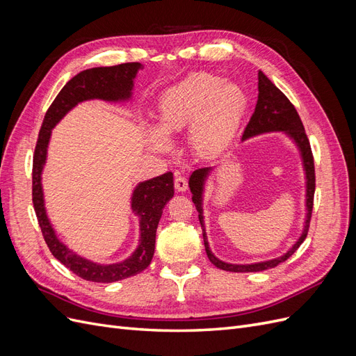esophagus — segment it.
<instances>
[{
    "instance_id": "34e87169",
    "label": "esophagus",
    "mask_w": 356,
    "mask_h": 356,
    "mask_svg": "<svg viewBox=\"0 0 356 356\" xmlns=\"http://www.w3.org/2000/svg\"><path fill=\"white\" fill-rule=\"evenodd\" d=\"M174 186H175V190L179 191V193H184V191H187V188H188L187 179H186L184 177H181V175H177V177H175Z\"/></svg>"
}]
</instances>
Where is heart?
<instances>
[{
	"label": "heart",
	"instance_id": "obj_1",
	"mask_svg": "<svg viewBox=\"0 0 356 356\" xmlns=\"http://www.w3.org/2000/svg\"><path fill=\"white\" fill-rule=\"evenodd\" d=\"M246 102L241 86L211 72L191 74L161 95L159 129H147L148 144L157 152H169L168 136L190 126L188 138L197 153H218L238 132Z\"/></svg>",
	"mask_w": 356,
	"mask_h": 356
}]
</instances>
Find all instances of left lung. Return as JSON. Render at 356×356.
I'll return each mask as SVG.
<instances>
[{
	"instance_id": "obj_1",
	"label": "left lung",
	"mask_w": 356,
	"mask_h": 356,
	"mask_svg": "<svg viewBox=\"0 0 356 356\" xmlns=\"http://www.w3.org/2000/svg\"><path fill=\"white\" fill-rule=\"evenodd\" d=\"M270 132H284L291 141L296 144V147L300 152L301 161H303V170H305V178H306V220L303 225V232H301L300 238L284 255L272 258V260L251 263V264H232V263H225L220 260V258L215 257L211 251L207 229H204V220H203V191H204V184H207V179L213 168L209 166V168L196 169L190 175V179H188V187L193 195L191 199L199 212V221L202 225L203 243H204V250H207V255L209 258V261L215 267L221 268V270L246 273V272H263V270H267V268H273L277 264L286 261L288 258L298 250L300 245L305 242L307 236L312 209H314V196H315V166H314V156H312L309 139L305 132V126L301 123L300 115L294 108V105L291 104L286 96L267 79V75L264 72L258 71V101H257L255 111L251 117V120L246 124L243 131L242 141H246V139L263 135V134H270Z\"/></svg>"
}]
</instances>
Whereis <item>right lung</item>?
I'll list each match as a JSON object with an SVG mask.
<instances>
[{
	"label": "right lung",
	"mask_w": 356,
	"mask_h": 356,
	"mask_svg": "<svg viewBox=\"0 0 356 356\" xmlns=\"http://www.w3.org/2000/svg\"><path fill=\"white\" fill-rule=\"evenodd\" d=\"M141 67L139 62H131L115 67H99L81 71L63 86L47 110L38 134L34 165H32V203H34L38 224L53 257L86 281L102 284L122 281V279L141 273L149 266L154 255L159 221L166 203L174 197V175L172 172H166L160 177L139 182L135 187L131 197V208L139 218V242L132 255L120 263H95L75 254L65 243L60 242L47 217L41 174L47 160L51 129L80 102L90 99L126 102L131 99L134 80Z\"/></svg>",
	"instance_id": "1"
}]
</instances>
